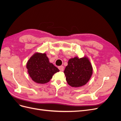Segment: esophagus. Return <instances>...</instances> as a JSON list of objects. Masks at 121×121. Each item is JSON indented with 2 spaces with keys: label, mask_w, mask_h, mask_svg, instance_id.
I'll use <instances>...</instances> for the list:
<instances>
[{
  "label": "esophagus",
  "mask_w": 121,
  "mask_h": 121,
  "mask_svg": "<svg viewBox=\"0 0 121 121\" xmlns=\"http://www.w3.org/2000/svg\"><path fill=\"white\" fill-rule=\"evenodd\" d=\"M58 69H59L60 70V71H61V72H63V71H64V67L63 65H61V66L58 67Z\"/></svg>",
  "instance_id": "obj_1"
}]
</instances>
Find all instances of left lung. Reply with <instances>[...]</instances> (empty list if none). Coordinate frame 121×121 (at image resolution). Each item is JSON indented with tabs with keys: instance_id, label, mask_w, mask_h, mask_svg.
I'll return each mask as SVG.
<instances>
[{
	"instance_id": "1",
	"label": "left lung",
	"mask_w": 121,
	"mask_h": 121,
	"mask_svg": "<svg viewBox=\"0 0 121 121\" xmlns=\"http://www.w3.org/2000/svg\"><path fill=\"white\" fill-rule=\"evenodd\" d=\"M68 84L73 87L85 85L93 73V68L89 58L78 56L70 58L64 72Z\"/></svg>"
}]
</instances>
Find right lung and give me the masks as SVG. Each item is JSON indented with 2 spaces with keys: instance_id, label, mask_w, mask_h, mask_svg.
<instances>
[{
  "instance_id": "1",
  "label": "right lung",
  "mask_w": 121,
  "mask_h": 121,
  "mask_svg": "<svg viewBox=\"0 0 121 121\" xmlns=\"http://www.w3.org/2000/svg\"><path fill=\"white\" fill-rule=\"evenodd\" d=\"M26 68L32 80L38 84L48 83L55 73L60 71L50 63L45 53H35L27 61Z\"/></svg>"
}]
</instances>
